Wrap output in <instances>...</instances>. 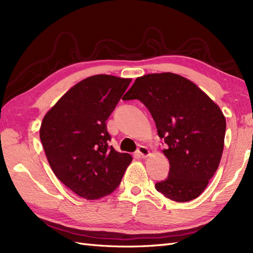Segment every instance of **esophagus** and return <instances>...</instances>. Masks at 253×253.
Returning a JSON list of instances; mask_svg holds the SVG:
<instances>
[{"label":"esophagus","instance_id":"obj_1","mask_svg":"<svg viewBox=\"0 0 253 253\" xmlns=\"http://www.w3.org/2000/svg\"><path fill=\"white\" fill-rule=\"evenodd\" d=\"M137 154H138L140 157H148L150 155V151L147 147L144 145H139V148L137 149Z\"/></svg>","mask_w":253,"mask_h":253}]
</instances>
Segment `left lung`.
Wrapping results in <instances>:
<instances>
[{
    "instance_id": "obj_1",
    "label": "left lung",
    "mask_w": 253,
    "mask_h": 253,
    "mask_svg": "<svg viewBox=\"0 0 253 253\" xmlns=\"http://www.w3.org/2000/svg\"><path fill=\"white\" fill-rule=\"evenodd\" d=\"M141 101L168 148L170 171L158 192L183 203L200 196L216 172L224 150L226 119L193 82L172 73L137 78L122 100Z\"/></svg>"
}]
</instances>
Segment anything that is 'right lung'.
<instances>
[{"instance_id": "add662e5", "label": "right lung", "mask_w": 253, "mask_h": 253, "mask_svg": "<svg viewBox=\"0 0 253 253\" xmlns=\"http://www.w3.org/2000/svg\"><path fill=\"white\" fill-rule=\"evenodd\" d=\"M131 79L91 76L76 84L45 115L40 139L57 177L77 195L98 200L120 185L132 156L110 147L106 120Z\"/></svg>"}]
</instances>
